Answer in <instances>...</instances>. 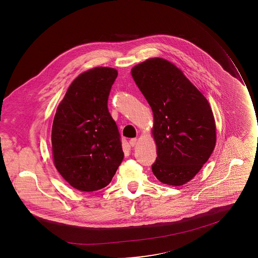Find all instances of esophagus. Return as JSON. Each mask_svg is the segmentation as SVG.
Instances as JSON below:
<instances>
[{
    "label": "esophagus",
    "mask_w": 258,
    "mask_h": 258,
    "mask_svg": "<svg viewBox=\"0 0 258 258\" xmlns=\"http://www.w3.org/2000/svg\"><path fill=\"white\" fill-rule=\"evenodd\" d=\"M136 143H137V139H136V138H133V139L130 140V144H131L132 147H135V145H136Z\"/></svg>",
    "instance_id": "34e87169"
}]
</instances>
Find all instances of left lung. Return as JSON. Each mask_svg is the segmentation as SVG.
I'll list each match as a JSON object with an SVG mask.
<instances>
[{"label":"left lung","instance_id":"8db88e82","mask_svg":"<svg viewBox=\"0 0 258 258\" xmlns=\"http://www.w3.org/2000/svg\"><path fill=\"white\" fill-rule=\"evenodd\" d=\"M131 73L154 115L152 135L158 157L152 171L162 184H186L216 145V122L208 100L165 59H148Z\"/></svg>","mask_w":258,"mask_h":258}]
</instances>
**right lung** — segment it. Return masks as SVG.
<instances>
[{
	"label": "right lung",
	"instance_id": "obj_1",
	"mask_svg": "<svg viewBox=\"0 0 258 258\" xmlns=\"http://www.w3.org/2000/svg\"><path fill=\"white\" fill-rule=\"evenodd\" d=\"M118 72L97 67L79 74L59 103L52 124L53 162L73 187H105L123 161L120 134L107 108Z\"/></svg>",
	"mask_w": 258,
	"mask_h": 258
}]
</instances>
